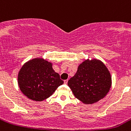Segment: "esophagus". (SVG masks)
<instances>
[{
  "label": "esophagus",
  "mask_w": 131,
  "mask_h": 131,
  "mask_svg": "<svg viewBox=\"0 0 131 131\" xmlns=\"http://www.w3.org/2000/svg\"><path fill=\"white\" fill-rule=\"evenodd\" d=\"M67 83H68V79H66V80L64 81V84H67Z\"/></svg>",
  "instance_id": "obj_1"
}]
</instances>
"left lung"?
<instances>
[{
    "mask_svg": "<svg viewBox=\"0 0 131 131\" xmlns=\"http://www.w3.org/2000/svg\"><path fill=\"white\" fill-rule=\"evenodd\" d=\"M112 78L108 70L100 60H85L79 65L68 85L75 97L85 104H92L103 99L109 91Z\"/></svg>",
    "mask_w": 131,
    "mask_h": 131,
    "instance_id": "obj_1",
    "label": "left lung"
}]
</instances>
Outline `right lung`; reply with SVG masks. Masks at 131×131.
<instances>
[{"mask_svg": "<svg viewBox=\"0 0 131 131\" xmlns=\"http://www.w3.org/2000/svg\"><path fill=\"white\" fill-rule=\"evenodd\" d=\"M59 74L52 68V64L41 58L26 63L18 74V84L21 92L30 100L41 101L52 96L63 85Z\"/></svg>", "mask_w": 131, "mask_h": 131, "instance_id": "add662e5", "label": "right lung"}]
</instances>
